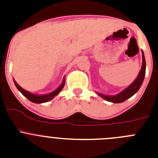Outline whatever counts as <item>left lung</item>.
Instances as JSON below:
<instances>
[{"label":"left lung","mask_w":158,"mask_h":158,"mask_svg":"<svg viewBox=\"0 0 158 158\" xmlns=\"http://www.w3.org/2000/svg\"><path fill=\"white\" fill-rule=\"evenodd\" d=\"M142 69L139 71V73L138 77H136L134 82L131 84L127 88L123 89L122 92L116 95H113V96H107V95L102 94L100 93H96L102 98L104 99L107 101L111 102V103H115V104H118V103H122L129 99L132 96L135 94L137 92L139 91V89L142 86V84L144 81L145 74H146V59H145V55L143 51H142Z\"/></svg>","instance_id":"obj_1"}]
</instances>
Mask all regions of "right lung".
Masks as SVG:
<instances>
[{
    "instance_id": "add662e5",
    "label": "right lung",
    "mask_w": 158,
    "mask_h": 158,
    "mask_svg": "<svg viewBox=\"0 0 158 158\" xmlns=\"http://www.w3.org/2000/svg\"><path fill=\"white\" fill-rule=\"evenodd\" d=\"M13 81L15 83V85L16 86L17 89L19 90L23 96L26 97L27 99H28L30 101L33 102V103H35V104H42V103H46V102H48L50 100H52L54 97L57 96L60 92L62 91V89H63L64 86H65V77L63 78V80H62V84L60 85L58 89H56L54 91L51 92L50 93H47V94H43V95H36L34 94V93H31L30 92L27 91V90H25L23 89V88H21L20 86L16 83V81L13 79Z\"/></svg>"
}]
</instances>
